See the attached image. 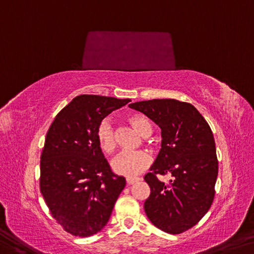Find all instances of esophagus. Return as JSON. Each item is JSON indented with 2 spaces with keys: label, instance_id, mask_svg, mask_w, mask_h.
<instances>
[{
  "label": "esophagus",
  "instance_id": "1",
  "mask_svg": "<svg viewBox=\"0 0 254 254\" xmlns=\"http://www.w3.org/2000/svg\"><path fill=\"white\" fill-rule=\"evenodd\" d=\"M140 179L139 178H127V183L128 184V185H131V184H133V183H135V182H138Z\"/></svg>",
  "mask_w": 254,
  "mask_h": 254
}]
</instances>
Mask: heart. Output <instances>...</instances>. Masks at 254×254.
I'll use <instances>...</instances> for the list:
<instances>
[{
  "mask_svg": "<svg viewBox=\"0 0 254 254\" xmlns=\"http://www.w3.org/2000/svg\"><path fill=\"white\" fill-rule=\"evenodd\" d=\"M128 123L133 127L140 135L147 136L151 132V123L146 116L141 114H133L128 116ZM97 139L100 148L107 154L114 151L116 147L115 132L112 122L108 119L103 120L97 128ZM150 157L143 151L121 152L112 160L111 167L116 174L134 178L143 172L150 165Z\"/></svg>",
  "mask_w": 254,
  "mask_h": 254,
  "instance_id": "obj_1",
  "label": "heart"
}]
</instances>
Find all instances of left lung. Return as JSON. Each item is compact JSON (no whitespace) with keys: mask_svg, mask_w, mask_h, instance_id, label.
<instances>
[{"mask_svg":"<svg viewBox=\"0 0 254 254\" xmlns=\"http://www.w3.org/2000/svg\"><path fill=\"white\" fill-rule=\"evenodd\" d=\"M130 108L143 113L162 130V149L144 181L150 195L144 201L149 220L170 234H181L199 223L214 201L218 160L211 128L196 108L176 99L136 102ZM170 172V185L157 174Z\"/></svg>","mask_w":254,"mask_h":254,"instance_id":"8db88e82","label":"left lung"}]
</instances>
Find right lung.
<instances>
[{"label": "right lung", "mask_w": 254, "mask_h": 254, "mask_svg": "<svg viewBox=\"0 0 254 254\" xmlns=\"http://www.w3.org/2000/svg\"><path fill=\"white\" fill-rule=\"evenodd\" d=\"M130 99L80 95L56 115L40 156V192L54 219L70 234L105 227L126 179L112 172L97 139L99 123Z\"/></svg>", "instance_id": "1"}]
</instances>
